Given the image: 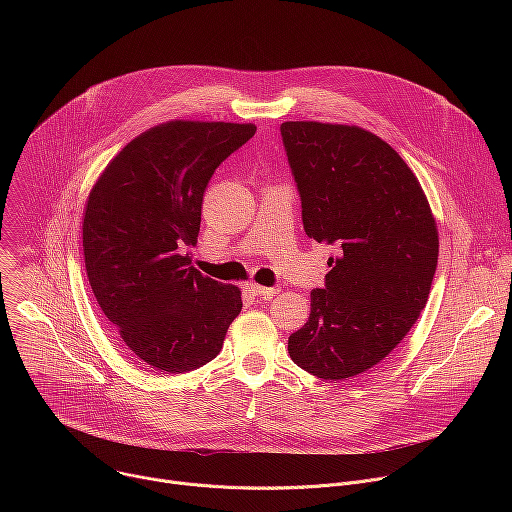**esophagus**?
I'll use <instances>...</instances> for the list:
<instances>
[{
  "instance_id": "obj_1",
  "label": "esophagus",
  "mask_w": 512,
  "mask_h": 512,
  "mask_svg": "<svg viewBox=\"0 0 512 512\" xmlns=\"http://www.w3.org/2000/svg\"><path fill=\"white\" fill-rule=\"evenodd\" d=\"M247 289H249V294L255 298H271L279 291V287H263L257 283H247Z\"/></svg>"
}]
</instances>
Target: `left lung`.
I'll return each instance as SVG.
<instances>
[{"label":"left lung","instance_id":"8db88e82","mask_svg":"<svg viewBox=\"0 0 512 512\" xmlns=\"http://www.w3.org/2000/svg\"><path fill=\"white\" fill-rule=\"evenodd\" d=\"M281 139L310 239L336 247L291 360L324 381L379 364L425 308L437 267L427 198L401 156L354 125L285 121Z\"/></svg>","mask_w":512,"mask_h":512}]
</instances>
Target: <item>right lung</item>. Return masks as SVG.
<instances>
[{"label":"right lung","mask_w":512,"mask_h":512,"mask_svg":"<svg viewBox=\"0 0 512 512\" xmlns=\"http://www.w3.org/2000/svg\"><path fill=\"white\" fill-rule=\"evenodd\" d=\"M257 127L168 121L131 139L93 186L83 251L93 294L131 354L162 373H188L223 348L243 302L186 253L200 231L214 170Z\"/></svg>","instance_id":"1"}]
</instances>
